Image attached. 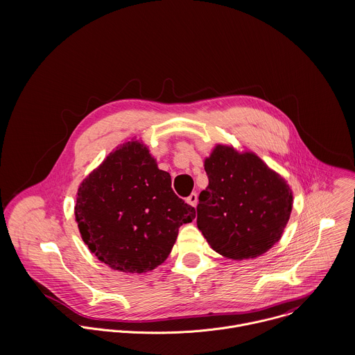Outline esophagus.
<instances>
[{
    "label": "esophagus",
    "mask_w": 355,
    "mask_h": 355,
    "mask_svg": "<svg viewBox=\"0 0 355 355\" xmlns=\"http://www.w3.org/2000/svg\"><path fill=\"white\" fill-rule=\"evenodd\" d=\"M187 203H189V205H191L193 207H196V206H197V203H198V196H197L196 193H193V194L187 198Z\"/></svg>",
    "instance_id": "obj_1"
}]
</instances>
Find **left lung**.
I'll return each mask as SVG.
<instances>
[{"mask_svg":"<svg viewBox=\"0 0 355 355\" xmlns=\"http://www.w3.org/2000/svg\"><path fill=\"white\" fill-rule=\"evenodd\" d=\"M203 166L209 179L200 194L197 225L216 253L255 258L282 238L293 210V190L255 153L216 145Z\"/></svg>","mask_w":355,"mask_h":355,"instance_id":"left-lung-1","label":"left lung"}]
</instances>
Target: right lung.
<instances>
[{
	"mask_svg": "<svg viewBox=\"0 0 355 355\" xmlns=\"http://www.w3.org/2000/svg\"><path fill=\"white\" fill-rule=\"evenodd\" d=\"M149 148L132 138L102 161L79 186L75 218L83 242L101 262L124 273H145L171 253L180 225L196 209L171 187Z\"/></svg>",
	"mask_w": 355,
	"mask_h": 355,
	"instance_id": "obj_1",
	"label": "right lung"
}]
</instances>
